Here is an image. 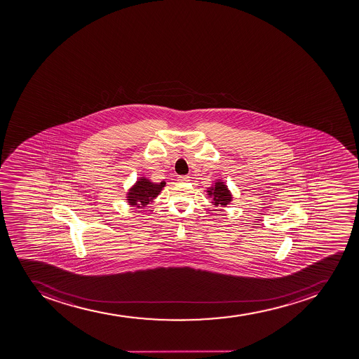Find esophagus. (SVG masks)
I'll use <instances>...</instances> for the list:
<instances>
[{
  "instance_id": "34e87169",
  "label": "esophagus",
  "mask_w": 359,
  "mask_h": 359,
  "mask_svg": "<svg viewBox=\"0 0 359 359\" xmlns=\"http://www.w3.org/2000/svg\"><path fill=\"white\" fill-rule=\"evenodd\" d=\"M189 180H191V179H189L188 175H180V177H178L179 182H188Z\"/></svg>"
}]
</instances>
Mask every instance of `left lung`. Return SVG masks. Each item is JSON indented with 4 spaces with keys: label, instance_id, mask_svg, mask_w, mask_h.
<instances>
[{
    "label": "left lung",
    "instance_id": "obj_1",
    "mask_svg": "<svg viewBox=\"0 0 359 359\" xmlns=\"http://www.w3.org/2000/svg\"><path fill=\"white\" fill-rule=\"evenodd\" d=\"M206 193L212 198L213 205L226 206L232 202V193L224 181L217 180L215 184L208 188Z\"/></svg>",
    "mask_w": 359,
    "mask_h": 359
}]
</instances>
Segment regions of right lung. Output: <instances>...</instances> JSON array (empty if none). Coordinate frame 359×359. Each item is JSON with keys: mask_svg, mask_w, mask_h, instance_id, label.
<instances>
[{"mask_svg": "<svg viewBox=\"0 0 359 359\" xmlns=\"http://www.w3.org/2000/svg\"><path fill=\"white\" fill-rule=\"evenodd\" d=\"M164 187H165V181L156 184L149 179L140 177L126 194L127 203L130 206L144 208L158 196Z\"/></svg>", "mask_w": 359, "mask_h": 359, "instance_id": "obj_1", "label": "right lung"}]
</instances>
